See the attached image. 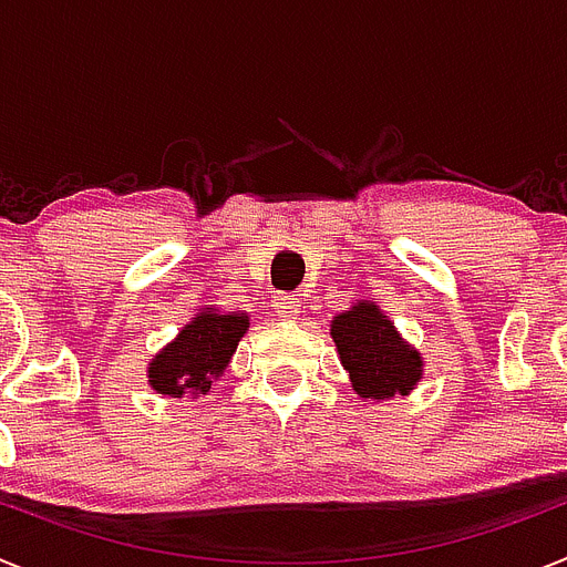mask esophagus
<instances>
[{
    "label": "esophagus",
    "instance_id": "obj_1",
    "mask_svg": "<svg viewBox=\"0 0 567 567\" xmlns=\"http://www.w3.org/2000/svg\"><path fill=\"white\" fill-rule=\"evenodd\" d=\"M272 307L280 318H298V312H301V298L292 292H278L272 298Z\"/></svg>",
    "mask_w": 567,
    "mask_h": 567
}]
</instances>
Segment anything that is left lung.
Returning a JSON list of instances; mask_svg holds the SVG:
<instances>
[{
  "label": "left lung",
  "instance_id": "left-lung-1",
  "mask_svg": "<svg viewBox=\"0 0 567 567\" xmlns=\"http://www.w3.org/2000/svg\"><path fill=\"white\" fill-rule=\"evenodd\" d=\"M332 338L361 399L410 393L422 379V355L401 341L375 303H358L332 321Z\"/></svg>",
  "mask_w": 567,
  "mask_h": 567
}]
</instances>
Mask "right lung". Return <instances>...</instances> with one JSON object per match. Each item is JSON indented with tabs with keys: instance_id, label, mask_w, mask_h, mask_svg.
Returning <instances> with one entry per match:
<instances>
[{
	"instance_id": "add662e5",
	"label": "right lung",
	"mask_w": 567,
	"mask_h": 567,
	"mask_svg": "<svg viewBox=\"0 0 567 567\" xmlns=\"http://www.w3.org/2000/svg\"><path fill=\"white\" fill-rule=\"evenodd\" d=\"M249 318L200 312L183 332L154 355L148 367V381L157 393L183 399V395H206L212 379L226 370L235 355L237 341L244 338Z\"/></svg>"
}]
</instances>
